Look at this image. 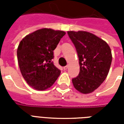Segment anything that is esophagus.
Wrapping results in <instances>:
<instances>
[{
    "label": "esophagus",
    "mask_w": 124,
    "mask_h": 124,
    "mask_svg": "<svg viewBox=\"0 0 124 124\" xmlns=\"http://www.w3.org/2000/svg\"><path fill=\"white\" fill-rule=\"evenodd\" d=\"M68 68V66H64V70H67Z\"/></svg>",
    "instance_id": "obj_1"
}]
</instances>
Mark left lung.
<instances>
[{"mask_svg": "<svg viewBox=\"0 0 124 124\" xmlns=\"http://www.w3.org/2000/svg\"><path fill=\"white\" fill-rule=\"evenodd\" d=\"M79 58L80 73L72 79L80 93H90L103 83L112 63V51L106 41L86 31H68Z\"/></svg>", "mask_w": 124, "mask_h": 124, "instance_id": "obj_1", "label": "left lung"}]
</instances>
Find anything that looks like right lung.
I'll return each mask as SVG.
<instances>
[{
    "label": "right lung",
    "mask_w": 124,
    "mask_h": 124,
    "mask_svg": "<svg viewBox=\"0 0 124 124\" xmlns=\"http://www.w3.org/2000/svg\"><path fill=\"white\" fill-rule=\"evenodd\" d=\"M64 31L44 28L26 35L17 49L18 66L26 83L36 90L50 88L60 74L52 62Z\"/></svg>",
    "instance_id": "1"
}]
</instances>
